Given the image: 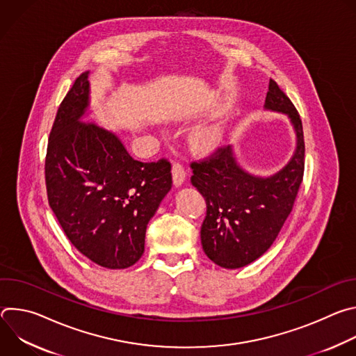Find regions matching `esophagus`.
I'll return each mask as SVG.
<instances>
[{"label": "esophagus", "instance_id": "34e87169", "mask_svg": "<svg viewBox=\"0 0 356 356\" xmlns=\"http://www.w3.org/2000/svg\"><path fill=\"white\" fill-rule=\"evenodd\" d=\"M172 173H173V183H175V186L176 187L181 186L184 183V180H186V176H187L184 168L180 163H173Z\"/></svg>", "mask_w": 356, "mask_h": 356}]
</instances>
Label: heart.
Instances as JSON below:
<instances>
[{
  "label": "heart",
  "instance_id": "heart-1",
  "mask_svg": "<svg viewBox=\"0 0 356 356\" xmlns=\"http://www.w3.org/2000/svg\"><path fill=\"white\" fill-rule=\"evenodd\" d=\"M221 140V134L217 128H204L195 134L194 143L204 150L214 149Z\"/></svg>",
  "mask_w": 356,
  "mask_h": 356
}]
</instances>
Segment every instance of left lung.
Wrapping results in <instances>:
<instances>
[{"label":"left lung","instance_id":"left-lung-1","mask_svg":"<svg viewBox=\"0 0 356 356\" xmlns=\"http://www.w3.org/2000/svg\"><path fill=\"white\" fill-rule=\"evenodd\" d=\"M265 110L287 115L296 149L290 161L270 176L246 172L231 145L207 161L191 163V184L207 202L201 245L218 266L239 269L272 246L291 213L304 172V138L298 113L276 81H269Z\"/></svg>","mask_w":356,"mask_h":356}]
</instances>
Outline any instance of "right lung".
<instances>
[{
    "mask_svg": "<svg viewBox=\"0 0 356 356\" xmlns=\"http://www.w3.org/2000/svg\"><path fill=\"white\" fill-rule=\"evenodd\" d=\"M90 92L86 72L66 94L50 131L49 206L86 258L125 269L142 257L146 227L172 188V165L135 161L115 132L84 122Z\"/></svg>",
    "mask_w": 356,
    "mask_h": 356,
    "instance_id": "1",
    "label": "right lung"
}]
</instances>
